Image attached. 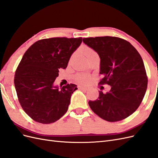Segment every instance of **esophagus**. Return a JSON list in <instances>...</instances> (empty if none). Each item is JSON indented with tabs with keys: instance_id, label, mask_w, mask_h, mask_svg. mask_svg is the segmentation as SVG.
I'll use <instances>...</instances> for the list:
<instances>
[{
	"instance_id": "34e87169",
	"label": "esophagus",
	"mask_w": 158,
	"mask_h": 158,
	"mask_svg": "<svg viewBox=\"0 0 158 158\" xmlns=\"http://www.w3.org/2000/svg\"><path fill=\"white\" fill-rule=\"evenodd\" d=\"M79 88L81 89H84V90H88L89 88L87 86H84V85H80Z\"/></svg>"
}]
</instances>
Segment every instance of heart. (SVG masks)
<instances>
[{
  "label": "heart",
  "instance_id": "obj_1",
  "mask_svg": "<svg viewBox=\"0 0 158 158\" xmlns=\"http://www.w3.org/2000/svg\"><path fill=\"white\" fill-rule=\"evenodd\" d=\"M84 53L85 55L87 56V57L91 56V55H93L94 54H96V52H95V51H94L92 49L89 48V47H85L84 49ZM75 79L78 81V82H88L89 80V77L86 75H84V74H78L75 76Z\"/></svg>",
  "mask_w": 158,
  "mask_h": 158
}]
</instances>
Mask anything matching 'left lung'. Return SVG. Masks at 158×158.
<instances>
[{
	"mask_svg": "<svg viewBox=\"0 0 158 158\" xmlns=\"http://www.w3.org/2000/svg\"><path fill=\"white\" fill-rule=\"evenodd\" d=\"M83 42L96 51L101 59L99 85L108 84L109 92H99L88 104L100 118L109 122L123 120L140 106L144 97L148 77L144 62L130 43L117 37L83 38Z\"/></svg>",
	"mask_w": 158,
	"mask_h": 158,
	"instance_id": "8db88e82",
	"label": "left lung"
}]
</instances>
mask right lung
Here are the masks:
<instances>
[{"label":"right lung","instance_id":"obj_1","mask_svg":"<svg viewBox=\"0 0 158 158\" xmlns=\"http://www.w3.org/2000/svg\"><path fill=\"white\" fill-rule=\"evenodd\" d=\"M82 37H52L31 45L23 55L14 75V85L23 111L33 121L52 123L67 111L77 85L68 84L59 89L53 82L60 69H66Z\"/></svg>","mask_w":158,"mask_h":158}]
</instances>
